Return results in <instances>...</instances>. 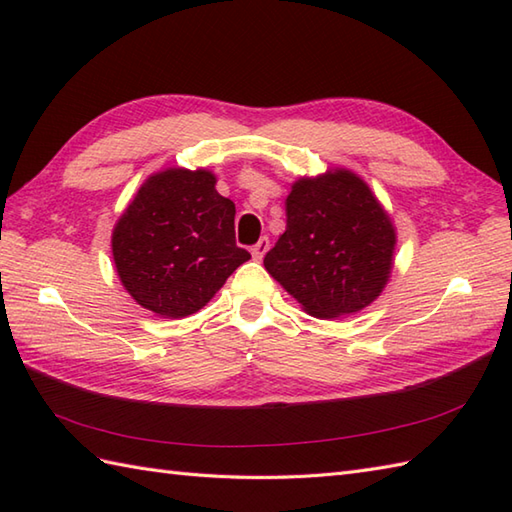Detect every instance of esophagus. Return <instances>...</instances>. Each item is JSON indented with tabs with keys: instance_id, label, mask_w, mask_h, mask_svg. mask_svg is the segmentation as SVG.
I'll return each mask as SVG.
<instances>
[{
	"instance_id": "esophagus-1",
	"label": "esophagus",
	"mask_w": 512,
	"mask_h": 512,
	"mask_svg": "<svg viewBox=\"0 0 512 512\" xmlns=\"http://www.w3.org/2000/svg\"><path fill=\"white\" fill-rule=\"evenodd\" d=\"M268 246H270L268 237H262L253 248H250V255H253L255 259H262V257L268 253Z\"/></svg>"
}]
</instances>
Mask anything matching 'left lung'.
Wrapping results in <instances>:
<instances>
[{"label": "left lung", "instance_id": "obj_1", "mask_svg": "<svg viewBox=\"0 0 512 512\" xmlns=\"http://www.w3.org/2000/svg\"><path fill=\"white\" fill-rule=\"evenodd\" d=\"M396 231L372 189L347 169L299 178L286 231L264 266L301 308L336 319L367 308L389 281Z\"/></svg>", "mask_w": 512, "mask_h": 512}]
</instances>
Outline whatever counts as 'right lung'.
Wrapping results in <instances>:
<instances>
[{"label":"right lung","mask_w":512,"mask_h":512,"mask_svg":"<svg viewBox=\"0 0 512 512\" xmlns=\"http://www.w3.org/2000/svg\"><path fill=\"white\" fill-rule=\"evenodd\" d=\"M211 171L149 176L112 233L116 273L140 306L182 319L213 299L250 253L235 244V204Z\"/></svg>","instance_id":"1"}]
</instances>
